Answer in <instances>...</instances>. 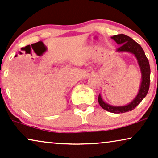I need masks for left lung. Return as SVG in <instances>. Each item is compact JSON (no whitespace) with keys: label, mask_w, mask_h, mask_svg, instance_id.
Returning <instances> with one entry per match:
<instances>
[{"label":"left lung","mask_w":158,"mask_h":158,"mask_svg":"<svg viewBox=\"0 0 158 158\" xmlns=\"http://www.w3.org/2000/svg\"><path fill=\"white\" fill-rule=\"evenodd\" d=\"M111 38L116 42L118 45H120L117 49V52H129L134 54L135 56L139 66L140 67L141 73H142V82L139 87L137 95L129 104L123 106H113L104 102L100 94L98 96V102L100 106L104 110L113 113H122L129 112L136 108L142 100L146 97L148 94L150 83V67L148 58L145 56L144 51L139 44L136 43L133 39L123 35H114Z\"/></svg>","instance_id":"1"}]
</instances>
